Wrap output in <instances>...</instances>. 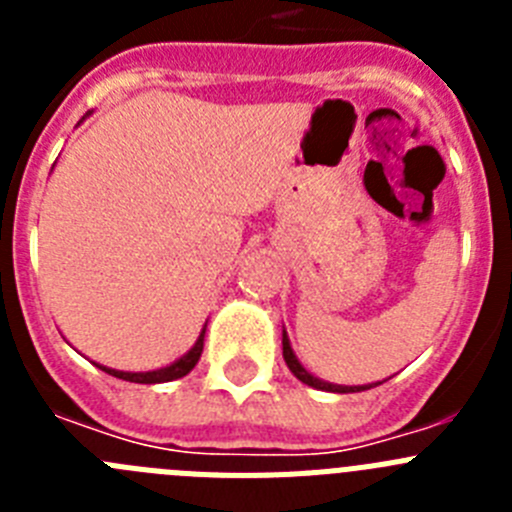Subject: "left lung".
<instances>
[{
  "label": "left lung",
  "mask_w": 512,
  "mask_h": 512,
  "mask_svg": "<svg viewBox=\"0 0 512 512\" xmlns=\"http://www.w3.org/2000/svg\"><path fill=\"white\" fill-rule=\"evenodd\" d=\"M282 354H284V361H287L289 372L295 374L300 382H305L307 387H315V390H328V392H361V390H369V387H377V384H369V387H338V384H328V382H320L318 377H312L310 372H307L305 366L300 364V361L295 359V354H292V346H289V338L287 333L282 336Z\"/></svg>",
  "instance_id": "8db88e82"
}]
</instances>
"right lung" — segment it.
<instances>
[{"label": "right lung", "instance_id": "obj_1", "mask_svg": "<svg viewBox=\"0 0 512 512\" xmlns=\"http://www.w3.org/2000/svg\"><path fill=\"white\" fill-rule=\"evenodd\" d=\"M202 346H205V330L200 333L194 348L187 356H182L179 361H174L171 366H164V369H156V372H115V369H107V366H99L102 372L112 374L117 379H125V382H138V384H158V382H171V379H182L192 372L197 361L202 356Z\"/></svg>", "mask_w": 512, "mask_h": 512}]
</instances>
